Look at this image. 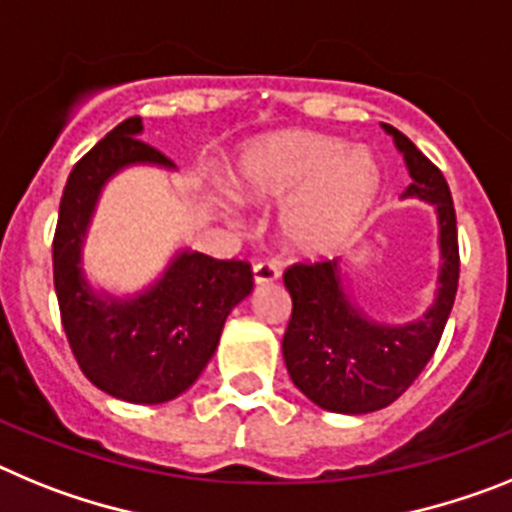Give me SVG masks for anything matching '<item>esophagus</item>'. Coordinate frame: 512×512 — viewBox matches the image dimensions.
<instances>
[{"mask_svg": "<svg viewBox=\"0 0 512 512\" xmlns=\"http://www.w3.org/2000/svg\"><path fill=\"white\" fill-rule=\"evenodd\" d=\"M278 275H281V270H278V265H273V262H257L255 268H252V278H255L257 286L278 281Z\"/></svg>", "mask_w": 512, "mask_h": 512, "instance_id": "obj_1", "label": "esophagus"}]
</instances>
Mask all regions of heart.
Here are the masks:
<instances>
[{"instance_id": "obj_1", "label": "heart", "mask_w": 512, "mask_h": 512, "mask_svg": "<svg viewBox=\"0 0 512 512\" xmlns=\"http://www.w3.org/2000/svg\"><path fill=\"white\" fill-rule=\"evenodd\" d=\"M239 201L281 208V237L296 255H332L355 237L379 193V167L335 136L283 131L244 151L231 175Z\"/></svg>"}]
</instances>
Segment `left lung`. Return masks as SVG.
<instances>
[{
	"mask_svg": "<svg viewBox=\"0 0 512 512\" xmlns=\"http://www.w3.org/2000/svg\"><path fill=\"white\" fill-rule=\"evenodd\" d=\"M381 128L412 177L402 198L435 208L441 268L433 304L404 324L376 322L350 299L342 260L299 262L283 273L293 304L283 335L288 376L317 407L340 415L376 412L410 389L441 342L459 288V234L446 177L404 133Z\"/></svg>",
	"mask_w": 512,
	"mask_h": 512,
	"instance_id": "8db88e82",
	"label": "left lung"
}]
</instances>
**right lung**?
<instances>
[{
	"label": "right lung",
	"mask_w": 512,
	"mask_h": 512,
	"mask_svg": "<svg viewBox=\"0 0 512 512\" xmlns=\"http://www.w3.org/2000/svg\"><path fill=\"white\" fill-rule=\"evenodd\" d=\"M141 133V118H128L74 164L53 237V283L84 376L123 402L162 404L198 381L226 317L252 293V270L242 260L180 250L157 281L131 296L97 291L87 281L84 239L110 177L133 164L177 170Z\"/></svg>",
	"instance_id": "1"
}]
</instances>
